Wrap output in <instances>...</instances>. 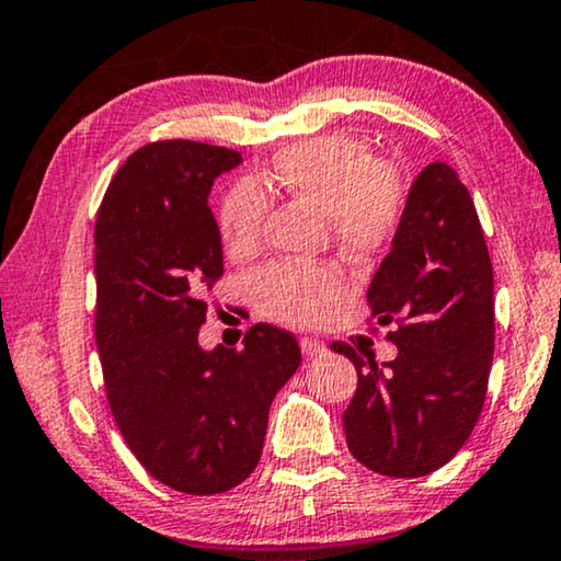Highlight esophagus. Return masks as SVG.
<instances>
[{
    "mask_svg": "<svg viewBox=\"0 0 561 561\" xmlns=\"http://www.w3.org/2000/svg\"><path fill=\"white\" fill-rule=\"evenodd\" d=\"M300 352H304L306 359H313V356H321L323 352H327V346H323L321 341L304 336V339H300Z\"/></svg>",
    "mask_w": 561,
    "mask_h": 561,
    "instance_id": "esophagus-1",
    "label": "esophagus"
}]
</instances>
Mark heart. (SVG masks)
Here are the masks:
<instances>
[{
    "label": "heart",
    "mask_w": 561,
    "mask_h": 561,
    "mask_svg": "<svg viewBox=\"0 0 561 561\" xmlns=\"http://www.w3.org/2000/svg\"><path fill=\"white\" fill-rule=\"evenodd\" d=\"M265 190L329 217L339 248L354 257L379 253L394 238L404 209L400 180L375 161L367 144L348 134L321 136L280 151L271 172L255 182H238L225 194L217 222L230 255H250L261 245ZM250 290L267 319L304 327L334 304L341 280L327 265L273 263L253 275Z\"/></svg>",
    "instance_id": "obj_1"
}]
</instances>
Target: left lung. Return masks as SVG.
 <instances>
[{
  "label": "left lung",
  "instance_id": "obj_1",
  "mask_svg": "<svg viewBox=\"0 0 561 561\" xmlns=\"http://www.w3.org/2000/svg\"><path fill=\"white\" fill-rule=\"evenodd\" d=\"M367 304L397 356L377 364L348 344L359 385L346 445L369 470L417 478L443 468L473 433L493 362V267L476 205L456 169L433 161L412 182Z\"/></svg>",
  "mask_w": 561,
  "mask_h": 561
}]
</instances>
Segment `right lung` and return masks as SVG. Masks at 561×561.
Instances as JSON below:
<instances>
[{
  "mask_svg": "<svg viewBox=\"0 0 561 561\" xmlns=\"http://www.w3.org/2000/svg\"><path fill=\"white\" fill-rule=\"evenodd\" d=\"M240 161L225 146L146 144L95 220V344L111 412L141 466L192 496L253 473L273 397L300 364L294 334L271 323H255L242 348L199 346L202 294L225 271L207 199Z\"/></svg>",
  "mask_w": 561,
  "mask_h": 561,
  "instance_id": "right-lung-1",
  "label": "right lung"
}]
</instances>
